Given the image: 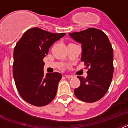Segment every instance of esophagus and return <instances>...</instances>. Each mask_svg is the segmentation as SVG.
Masks as SVG:
<instances>
[{
	"label": "esophagus",
	"mask_w": 128,
	"mask_h": 128,
	"mask_svg": "<svg viewBox=\"0 0 128 128\" xmlns=\"http://www.w3.org/2000/svg\"><path fill=\"white\" fill-rule=\"evenodd\" d=\"M65 77L67 78H73V76H72V75H66V76H65Z\"/></svg>",
	"instance_id": "1"
}]
</instances>
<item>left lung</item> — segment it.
I'll return each instance as SVG.
<instances>
[{"mask_svg":"<svg viewBox=\"0 0 128 128\" xmlns=\"http://www.w3.org/2000/svg\"><path fill=\"white\" fill-rule=\"evenodd\" d=\"M82 44L81 60L88 68L86 78L77 76L80 86L74 90L78 99L94 102L105 95L111 84L114 74V52L107 35L103 31L90 28L69 34Z\"/></svg>","mask_w":128,"mask_h":128,"instance_id":"8db88e82","label":"left lung"}]
</instances>
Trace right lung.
<instances>
[{
	"label": "right lung",
	"instance_id": "right-lung-1",
	"mask_svg": "<svg viewBox=\"0 0 128 128\" xmlns=\"http://www.w3.org/2000/svg\"><path fill=\"white\" fill-rule=\"evenodd\" d=\"M66 33L49 32L32 28L24 33L14 49L13 76L19 94L35 106H44L56 96L62 74L44 73L43 59L50 46Z\"/></svg>",
	"mask_w": 128,
	"mask_h": 128
}]
</instances>
